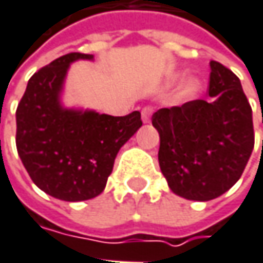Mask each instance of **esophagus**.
I'll return each instance as SVG.
<instances>
[{
    "mask_svg": "<svg viewBox=\"0 0 263 263\" xmlns=\"http://www.w3.org/2000/svg\"><path fill=\"white\" fill-rule=\"evenodd\" d=\"M151 116H152V107H144L141 109V119L144 123L151 122Z\"/></svg>",
    "mask_w": 263,
    "mask_h": 263,
    "instance_id": "34e87169",
    "label": "esophagus"
}]
</instances>
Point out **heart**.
Wrapping results in <instances>:
<instances>
[{"instance_id":"heart-1","label":"heart","mask_w":263,"mask_h":263,"mask_svg":"<svg viewBox=\"0 0 263 263\" xmlns=\"http://www.w3.org/2000/svg\"><path fill=\"white\" fill-rule=\"evenodd\" d=\"M200 81L197 78H190L186 83L183 84L182 90L179 93L180 99H185V101H190V99H194L199 93H200Z\"/></svg>"}]
</instances>
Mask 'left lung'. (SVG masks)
<instances>
[{"instance_id": "left-lung-1", "label": "left lung", "mask_w": 263, "mask_h": 263, "mask_svg": "<svg viewBox=\"0 0 263 263\" xmlns=\"http://www.w3.org/2000/svg\"><path fill=\"white\" fill-rule=\"evenodd\" d=\"M209 98L152 116L159 134L158 161L170 190L186 200L208 202L241 178L253 147V116L239 78L211 61Z\"/></svg>"}]
</instances>
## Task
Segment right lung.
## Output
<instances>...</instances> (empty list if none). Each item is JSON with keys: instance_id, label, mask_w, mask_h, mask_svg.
Wrapping results in <instances>:
<instances>
[{"instance_id": "add662e5", "label": "right lung", "mask_w": 263, "mask_h": 263, "mask_svg": "<svg viewBox=\"0 0 263 263\" xmlns=\"http://www.w3.org/2000/svg\"><path fill=\"white\" fill-rule=\"evenodd\" d=\"M93 55L70 52L36 72L16 109V147L30 178L64 202L99 196L120 147L143 125L140 111L123 117L66 108L61 91L70 63Z\"/></svg>"}]
</instances>
